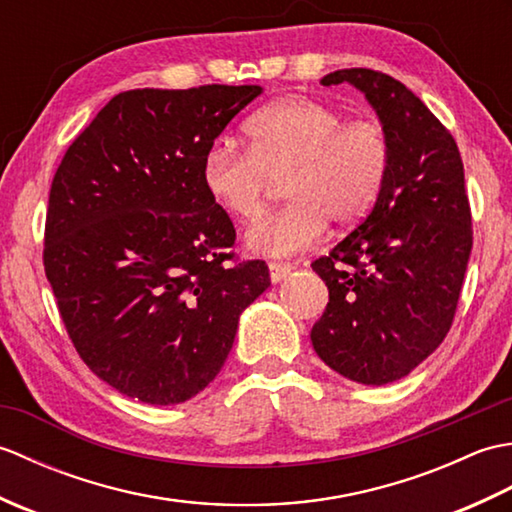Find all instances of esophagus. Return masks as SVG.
Listing matches in <instances>:
<instances>
[{
	"label": "esophagus",
	"mask_w": 512,
	"mask_h": 512,
	"mask_svg": "<svg viewBox=\"0 0 512 512\" xmlns=\"http://www.w3.org/2000/svg\"><path fill=\"white\" fill-rule=\"evenodd\" d=\"M268 270H270V281H273V284H279V281H284L286 277H290V273L295 270V266L284 264V262H270Z\"/></svg>",
	"instance_id": "obj_1"
}]
</instances>
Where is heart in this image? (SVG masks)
Here are the masks:
<instances>
[{"instance_id":"b5f03b06","label":"heart","mask_w":512,"mask_h":512,"mask_svg":"<svg viewBox=\"0 0 512 512\" xmlns=\"http://www.w3.org/2000/svg\"><path fill=\"white\" fill-rule=\"evenodd\" d=\"M248 147L217 138L202 156L206 195L237 220L264 209L273 180L284 182V209L257 220L246 244L257 255L288 257L308 250L330 220L352 226L372 209L389 165V138L372 118L347 121L345 112L310 96H286L246 123Z\"/></svg>"}]
</instances>
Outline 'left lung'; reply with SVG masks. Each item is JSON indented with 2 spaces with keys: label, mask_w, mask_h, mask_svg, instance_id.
Segmentation results:
<instances>
[{
  "label": "left lung",
  "mask_w": 512,
  "mask_h": 512,
  "mask_svg": "<svg viewBox=\"0 0 512 512\" xmlns=\"http://www.w3.org/2000/svg\"><path fill=\"white\" fill-rule=\"evenodd\" d=\"M321 83L365 94L389 165L369 215L312 262L330 301L310 339L336 374L387 385L436 352L453 323L473 248L464 165L447 127L394 76L350 68Z\"/></svg>",
  "instance_id": "left-lung-1"
}]
</instances>
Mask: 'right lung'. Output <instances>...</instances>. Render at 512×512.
I'll return each mask as SVG.
<instances>
[{"mask_svg": "<svg viewBox=\"0 0 512 512\" xmlns=\"http://www.w3.org/2000/svg\"><path fill=\"white\" fill-rule=\"evenodd\" d=\"M259 94L121 92L54 173L46 277L83 363L123 396L169 407L200 394L270 286L262 259L233 262V222L200 178L204 151Z\"/></svg>", "mask_w": 512, "mask_h": 512, "instance_id": "1", "label": "right lung"}]
</instances>
